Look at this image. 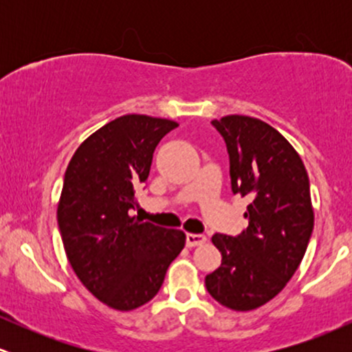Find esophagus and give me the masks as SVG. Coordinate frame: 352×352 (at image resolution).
Masks as SVG:
<instances>
[{"label": "esophagus", "instance_id": "obj_1", "mask_svg": "<svg viewBox=\"0 0 352 352\" xmlns=\"http://www.w3.org/2000/svg\"><path fill=\"white\" fill-rule=\"evenodd\" d=\"M207 241L205 235H197V233H187V246L193 248V246H201Z\"/></svg>", "mask_w": 352, "mask_h": 352}]
</instances>
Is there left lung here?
I'll return each instance as SVG.
<instances>
[{
	"mask_svg": "<svg viewBox=\"0 0 352 352\" xmlns=\"http://www.w3.org/2000/svg\"><path fill=\"white\" fill-rule=\"evenodd\" d=\"M212 124L227 142L233 193L252 204L246 232L212 236L221 265L205 286L225 308L252 311L285 288L308 248L314 225L308 172L293 145L263 120L233 114Z\"/></svg>",
	"mask_w": 352,
	"mask_h": 352,
	"instance_id": "left-lung-1",
	"label": "left lung"
}]
</instances>
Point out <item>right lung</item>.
I'll use <instances>...</instances> for the list:
<instances>
[{
    "label": "right lung",
    "instance_id": "obj_1",
    "mask_svg": "<svg viewBox=\"0 0 352 352\" xmlns=\"http://www.w3.org/2000/svg\"><path fill=\"white\" fill-rule=\"evenodd\" d=\"M177 125L160 117L120 116L89 135L66 168L58 201L66 256L80 283L112 309L132 311L151 301L185 246L182 230L129 215L157 144Z\"/></svg>",
    "mask_w": 352,
    "mask_h": 352
}]
</instances>
